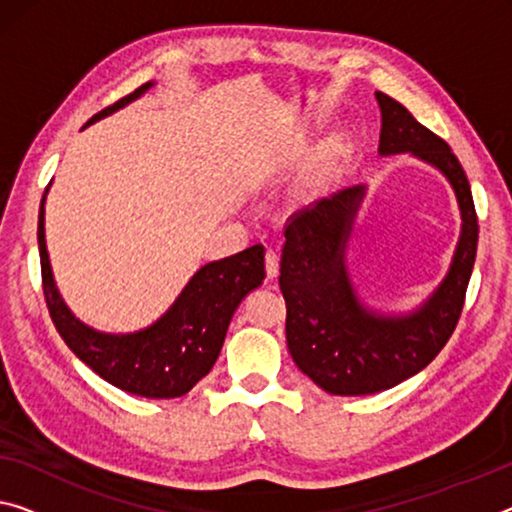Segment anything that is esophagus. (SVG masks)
I'll return each instance as SVG.
<instances>
[{"instance_id":"34e87169","label":"esophagus","mask_w":512,"mask_h":512,"mask_svg":"<svg viewBox=\"0 0 512 512\" xmlns=\"http://www.w3.org/2000/svg\"><path fill=\"white\" fill-rule=\"evenodd\" d=\"M265 274L267 279H277L279 274V256L274 251H267L265 254Z\"/></svg>"}]
</instances>
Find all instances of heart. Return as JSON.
<instances>
[{
	"mask_svg": "<svg viewBox=\"0 0 512 512\" xmlns=\"http://www.w3.org/2000/svg\"><path fill=\"white\" fill-rule=\"evenodd\" d=\"M329 171H332V160H329V155L320 157V160L309 169V174L304 176V180L300 183V190H297L302 201L311 203V201L322 199V194L327 192V185H329Z\"/></svg>",
	"mask_w": 512,
	"mask_h": 512,
	"instance_id": "b5f03b06",
	"label": "heart"
}]
</instances>
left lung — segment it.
<instances>
[{
  "label": "left lung",
  "instance_id": "1",
  "mask_svg": "<svg viewBox=\"0 0 512 512\" xmlns=\"http://www.w3.org/2000/svg\"><path fill=\"white\" fill-rule=\"evenodd\" d=\"M375 100L382 114L377 155L410 153L437 169L451 185L462 224L444 279L407 311L377 309L352 277L348 249L368 185L322 199L288 224L279 277L288 350L297 368L334 396L387 391L423 371L458 325L476 261L478 219L458 157L398 100L380 91Z\"/></svg>",
  "mask_w": 512,
  "mask_h": 512
}]
</instances>
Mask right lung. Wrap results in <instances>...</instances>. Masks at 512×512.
I'll return each instance as SVG.
<instances>
[{
  "label": "right lung",
  "mask_w": 512,
  "mask_h": 512,
  "mask_svg": "<svg viewBox=\"0 0 512 512\" xmlns=\"http://www.w3.org/2000/svg\"><path fill=\"white\" fill-rule=\"evenodd\" d=\"M153 86L155 82L139 86L116 105L102 109L84 128L128 107ZM50 185L38 212V249L45 302L57 332L75 357L114 387L144 398L185 396L215 366L235 309L263 283L265 249L254 245L222 261L201 265L169 309L151 325L135 332H102L70 311L54 281L45 242V201Z\"/></svg>",
  "instance_id": "right-lung-1"
}]
</instances>
